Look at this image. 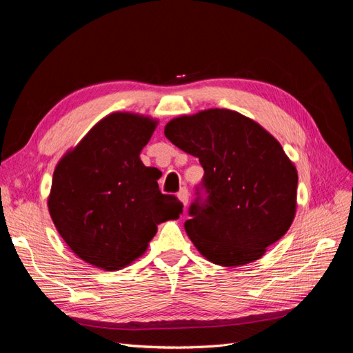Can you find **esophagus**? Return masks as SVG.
Instances as JSON below:
<instances>
[{
	"instance_id": "esophagus-1",
	"label": "esophagus",
	"mask_w": 353,
	"mask_h": 353,
	"mask_svg": "<svg viewBox=\"0 0 353 353\" xmlns=\"http://www.w3.org/2000/svg\"><path fill=\"white\" fill-rule=\"evenodd\" d=\"M178 199L181 200V203H183L184 206H187L188 205V199H190V193H188V190L184 187V188H181L179 190V193H178Z\"/></svg>"
}]
</instances>
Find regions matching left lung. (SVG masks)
Listing matches in <instances>:
<instances>
[{"label": "left lung", "instance_id": "1", "mask_svg": "<svg viewBox=\"0 0 353 353\" xmlns=\"http://www.w3.org/2000/svg\"><path fill=\"white\" fill-rule=\"evenodd\" d=\"M168 140L205 169L184 228L205 258L239 266L262 258L290 228L297 170L281 144L237 112L209 109L165 126Z\"/></svg>", "mask_w": 353, "mask_h": 353}]
</instances>
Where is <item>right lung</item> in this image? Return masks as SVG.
I'll use <instances>...</instances> for the list:
<instances>
[{
    "instance_id": "add662e5",
    "label": "right lung",
    "mask_w": 353,
    "mask_h": 353,
    "mask_svg": "<svg viewBox=\"0 0 353 353\" xmlns=\"http://www.w3.org/2000/svg\"><path fill=\"white\" fill-rule=\"evenodd\" d=\"M156 121L134 113L105 116L68 152L52 175L48 210L72 252L105 271L130 265L147 250L157 225L183 205L159 190V169L140 153Z\"/></svg>"
}]
</instances>
